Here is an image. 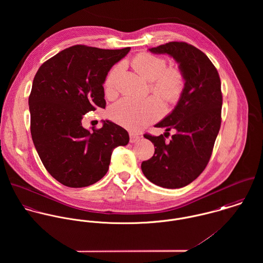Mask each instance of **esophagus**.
I'll use <instances>...</instances> for the list:
<instances>
[{"label": "esophagus", "mask_w": 263, "mask_h": 263, "mask_svg": "<svg viewBox=\"0 0 263 263\" xmlns=\"http://www.w3.org/2000/svg\"><path fill=\"white\" fill-rule=\"evenodd\" d=\"M140 139H141L140 136H138V135H136V134H133V133L129 134V142H130L132 144L138 142Z\"/></svg>", "instance_id": "obj_1"}]
</instances>
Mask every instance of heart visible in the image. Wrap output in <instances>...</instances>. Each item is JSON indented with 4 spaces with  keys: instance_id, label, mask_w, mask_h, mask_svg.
<instances>
[{
    "instance_id": "b5f03b06",
    "label": "heart",
    "mask_w": 263,
    "mask_h": 263,
    "mask_svg": "<svg viewBox=\"0 0 263 263\" xmlns=\"http://www.w3.org/2000/svg\"><path fill=\"white\" fill-rule=\"evenodd\" d=\"M133 68L144 79L151 82V92L169 104L177 103L185 88V77L178 68H167L164 58L141 52L132 60ZM123 66L116 65L104 81V90L108 96L116 92L117 80ZM164 112L162 103L156 98L138 101L124 97L110 108V117L119 125L138 132L157 120Z\"/></svg>"
}]
</instances>
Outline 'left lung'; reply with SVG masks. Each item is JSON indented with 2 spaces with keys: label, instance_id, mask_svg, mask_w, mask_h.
<instances>
[{
  "label": "left lung",
  "instance_id": "left-lung-1",
  "mask_svg": "<svg viewBox=\"0 0 263 263\" xmlns=\"http://www.w3.org/2000/svg\"><path fill=\"white\" fill-rule=\"evenodd\" d=\"M150 51L173 57L185 77V88L174 110L156 124L166 132L175 129L176 134L169 142L166 135L146 134L144 137L156 148L141 167L158 186L183 187L202 173L211 159L222 122L221 80L206 54L186 42H168Z\"/></svg>",
  "mask_w": 263,
  "mask_h": 263
}]
</instances>
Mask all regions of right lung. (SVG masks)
I'll return each mask as SVG.
<instances>
[{
    "instance_id": "right-lung-1",
    "label": "right lung",
    "mask_w": 263,
    "mask_h": 263,
    "mask_svg": "<svg viewBox=\"0 0 263 263\" xmlns=\"http://www.w3.org/2000/svg\"><path fill=\"white\" fill-rule=\"evenodd\" d=\"M129 49L77 44L44 62L34 77L28 99L32 141L47 172L68 187L99 181L113 149L129 141L127 132L109 120L101 128L82 126L83 115L105 108V78Z\"/></svg>"
}]
</instances>
